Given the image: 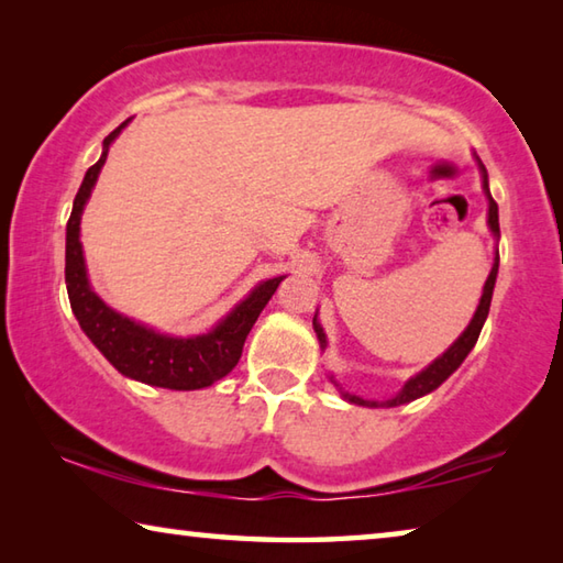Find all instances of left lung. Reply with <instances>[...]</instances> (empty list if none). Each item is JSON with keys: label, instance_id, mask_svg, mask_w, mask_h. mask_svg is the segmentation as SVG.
<instances>
[{"label": "left lung", "instance_id": "obj_1", "mask_svg": "<svg viewBox=\"0 0 563 563\" xmlns=\"http://www.w3.org/2000/svg\"><path fill=\"white\" fill-rule=\"evenodd\" d=\"M482 176H484V194H487L489 198V228L494 235H499V208H497V201H494L492 194H489V184H487V170H484L482 166ZM497 271H499V253L497 258H494V265H492V273L487 283H484V292H482V300H479V308H476L474 318L470 322V328H466L462 332V338L454 342V345L444 352L442 357H437L430 367L422 369L417 377L409 379V383L402 387V393H399L397 397L387 399V402H369V399H362V397H355V395H347L345 393V399L352 405H362V407H397V405H405V402H412V399L422 397L427 393H432V389L440 387L446 377H450L456 367L462 365L464 357L470 355V350L476 345V340H479V332L484 328V320H487L489 316V305H492V292H494V283H497ZM312 328H316L318 332V340H320V347L328 345L325 340V332H322V328L318 325L316 320H312Z\"/></svg>", "mask_w": 563, "mask_h": 563}]
</instances>
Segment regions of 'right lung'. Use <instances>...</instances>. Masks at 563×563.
<instances>
[{
  "label": "right lung",
  "instance_id": "1",
  "mask_svg": "<svg viewBox=\"0 0 563 563\" xmlns=\"http://www.w3.org/2000/svg\"><path fill=\"white\" fill-rule=\"evenodd\" d=\"M123 121L103 139V154L81 180L79 194L74 198V208L66 223V292L76 320L87 338L97 345L121 375L139 379V383L168 387V389H201L225 377L241 360L245 338L265 305L273 298L283 280L273 278L261 283L247 298L235 305V310L221 325L208 335L198 338H166L158 332L113 312L97 292L89 288L87 265H84L79 221L84 203L89 201L91 188L97 184L99 170L107 161L111 141L126 126Z\"/></svg>",
  "mask_w": 563,
  "mask_h": 563
}]
</instances>
